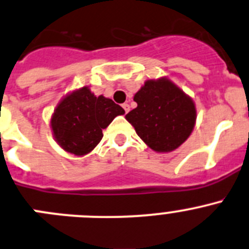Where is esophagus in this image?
Segmentation results:
<instances>
[{"label":"esophagus","instance_id":"34e87169","mask_svg":"<svg viewBox=\"0 0 249 249\" xmlns=\"http://www.w3.org/2000/svg\"><path fill=\"white\" fill-rule=\"evenodd\" d=\"M123 108H124L125 113H129V110H130V106L127 105V103H124V105H123Z\"/></svg>","mask_w":249,"mask_h":249}]
</instances>
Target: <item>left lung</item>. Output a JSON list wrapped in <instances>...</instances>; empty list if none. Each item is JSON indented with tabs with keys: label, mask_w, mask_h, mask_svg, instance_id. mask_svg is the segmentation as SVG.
I'll return each mask as SVG.
<instances>
[{
	"label": "left lung",
	"mask_w": 249,
	"mask_h": 249,
	"mask_svg": "<svg viewBox=\"0 0 249 249\" xmlns=\"http://www.w3.org/2000/svg\"><path fill=\"white\" fill-rule=\"evenodd\" d=\"M134 101L137 107L125 118L153 151H174L191 135L196 122L195 103L171 81H146Z\"/></svg>",
	"instance_id": "left-lung-1"
}]
</instances>
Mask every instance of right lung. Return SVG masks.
I'll list each match as a JSON object with an SVG mask.
<instances>
[{
  "label": "right lung",
  "instance_id": "right-lung-1",
  "mask_svg": "<svg viewBox=\"0 0 249 249\" xmlns=\"http://www.w3.org/2000/svg\"><path fill=\"white\" fill-rule=\"evenodd\" d=\"M119 105L103 96L96 97L88 88L67 96L54 110L51 126L59 146L69 153L84 156L102 140V130L117 115L124 114Z\"/></svg>",
  "mask_w": 249,
  "mask_h": 249
}]
</instances>
